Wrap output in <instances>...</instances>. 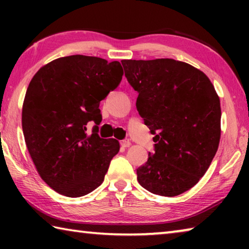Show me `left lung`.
<instances>
[{"instance_id":"8db88e82","label":"left lung","mask_w":249,"mask_h":249,"mask_svg":"<svg viewBox=\"0 0 249 249\" xmlns=\"http://www.w3.org/2000/svg\"><path fill=\"white\" fill-rule=\"evenodd\" d=\"M107 67L98 57L59 58L40 68L27 88L25 142L41 179L62 196H82L100 187L120 150L114 138L99 135L100 102L121 82L108 77ZM92 120L89 132L85 125Z\"/></svg>"}]
</instances>
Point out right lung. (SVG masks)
I'll return each mask as SVG.
<instances>
[{
  "instance_id": "obj_1",
  "label": "right lung",
  "mask_w": 249,
  "mask_h": 249,
  "mask_svg": "<svg viewBox=\"0 0 249 249\" xmlns=\"http://www.w3.org/2000/svg\"><path fill=\"white\" fill-rule=\"evenodd\" d=\"M125 75L138 92V113L156 135L138 182L154 195L179 196L199 182L216 154L220 99L203 72L174 59L138 60Z\"/></svg>"
}]
</instances>
